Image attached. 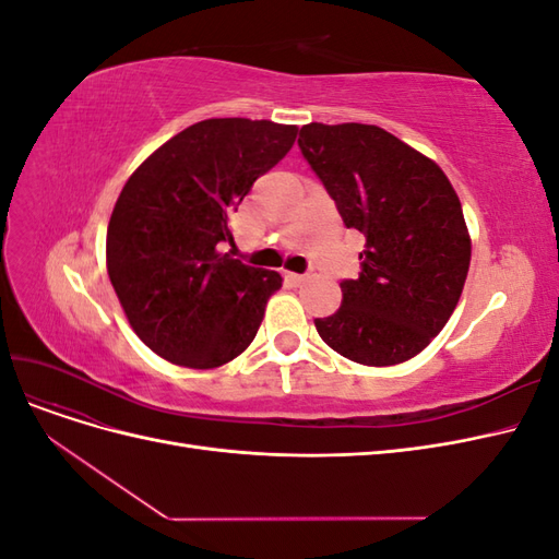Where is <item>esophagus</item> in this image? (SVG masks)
Instances as JSON below:
<instances>
[{"label":"esophagus","mask_w":559,"mask_h":559,"mask_svg":"<svg viewBox=\"0 0 559 559\" xmlns=\"http://www.w3.org/2000/svg\"><path fill=\"white\" fill-rule=\"evenodd\" d=\"M308 277L310 275H306V273H302V275L300 273H286V280H289L292 284H302V282H308Z\"/></svg>","instance_id":"1"}]
</instances>
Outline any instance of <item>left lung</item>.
Segmentation results:
<instances>
[{
    "label": "left lung",
    "mask_w": 559,
    "mask_h": 559,
    "mask_svg": "<svg viewBox=\"0 0 559 559\" xmlns=\"http://www.w3.org/2000/svg\"><path fill=\"white\" fill-rule=\"evenodd\" d=\"M298 146L347 228L364 233L357 280L314 319L331 349L364 366L413 359L460 302L471 240L462 202L441 167L378 126L310 123Z\"/></svg>",
    "instance_id": "8db88e82"
}]
</instances>
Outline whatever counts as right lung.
<instances>
[{
	"label": "right lung",
	"instance_id": "1",
	"mask_svg": "<svg viewBox=\"0 0 559 559\" xmlns=\"http://www.w3.org/2000/svg\"><path fill=\"white\" fill-rule=\"evenodd\" d=\"M296 126L207 118L154 151L123 186L107 230V270L130 326L158 357L216 368L257 335L275 270L218 253L230 214L296 142Z\"/></svg>",
	"mask_w": 559,
	"mask_h": 559
}]
</instances>
